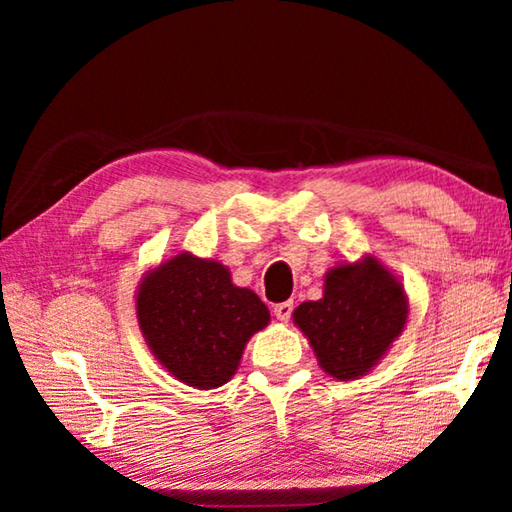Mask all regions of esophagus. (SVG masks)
<instances>
[{"mask_svg": "<svg viewBox=\"0 0 512 512\" xmlns=\"http://www.w3.org/2000/svg\"><path fill=\"white\" fill-rule=\"evenodd\" d=\"M273 314L277 320H282V323H287L293 314V302H280V305H275Z\"/></svg>", "mask_w": 512, "mask_h": 512, "instance_id": "34e87169", "label": "esophagus"}]
</instances>
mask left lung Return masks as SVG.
<instances>
[{
    "instance_id": "obj_1",
    "label": "left lung",
    "mask_w": 512,
    "mask_h": 512,
    "mask_svg": "<svg viewBox=\"0 0 512 512\" xmlns=\"http://www.w3.org/2000/svg\"><path fill=\"white\" fill-rule=\"evenodd\" d=\"M406 320L409 298L402 282L372 255L329 268L323 298L293 311V323L307 336L318 366L339 381L368 375Z\"/></svg>"
}]
</instances>
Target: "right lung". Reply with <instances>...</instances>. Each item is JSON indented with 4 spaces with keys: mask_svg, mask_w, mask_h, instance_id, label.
I'll use <instances>...</instances> for the list:
<instances>
[{
    "mask_svg": "<svg viewBox=\"0 0 512 512\" xmlns=\"http://www.w3.org/2000/svg\"><path fill=\"white\" fill-rule=\"evenodd\" d=\"M135 309L153 357L198 391L230 381L250 336L271 320L255 291L232 284L228 266L192 253L146 271Z\"/></svg>",
    "mask_w": 512,
    "mask_h": 512,
    "instance_id": "right-lung-1",
    "label": "right lung"
}]
</instances>
